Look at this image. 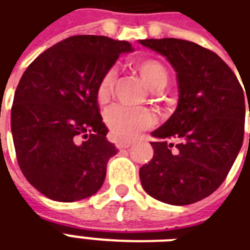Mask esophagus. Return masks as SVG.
Masks as SVG:
<instances>
[{
	"mask_svg": "<svg viewBox=\"0 0 250 250\" xmlns=\"http://www.w3.org/2000/svg\"><path fill=\"white\" fill-rule=\"evenodd\" d=\"M132 144H133L132 141H118L116 144V146L118 149H126V148H129Z\"/></svg>",
	"mask_w": 250,
	"mask_h": 250,
	"instance_id": "34e87169",
	"label": "esophagus"
}]
</instances>
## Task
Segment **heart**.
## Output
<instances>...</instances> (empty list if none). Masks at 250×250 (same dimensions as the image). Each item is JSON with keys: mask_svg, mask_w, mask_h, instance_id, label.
<instances>
[{"mask_svg": "<svg viewBox=\"0 0 250 250\" xmlns=\"http://www.w3.org/2000/svg\"><path fill=\"white\" fill-rule=\"evenodd\" d=\"M140 77L145 86L152 91H160L167 86V68L155 59L139 60L134 63ZM116 72L107 70L102 74L95 87V100L100 105H105L109 101L114 84ZM105 122L110 129L113 137L120 140H129L136 137L140 132L150 128L155 124V117L145 107H126L116 105L105 113Z\"/></svg>", "mask_w": 250, "mask_h": 250, "instance_id": "b5f03b06", "label": "heart"}]
</instances>
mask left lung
Returning <instances> with one entry per match:
<instances>
[{
    "label": "left lung",
    "mask_w": 250,
    "mask_h": 250,
    "mask_svg": "<svg viewBox=\"0 0 250 250\" xmlns=\"http://www.w3.org/2000/svg\"><path fill=\"white\" fill-rule=\"evenodd\" d=\"M139 43L168 60L179 90L173 114L150 133L156 141L150 143L152 160L140 168L141 186L168 205L195 203L222 185L241 149L249 91L218 55L198 44L180 39ZM172 138L179 141L175 151L167 143Z\"/></svg>",
    "instance_id": "left-lung-1"
}]
</instances>
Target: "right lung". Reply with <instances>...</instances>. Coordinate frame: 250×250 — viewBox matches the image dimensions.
Listing matches in <instances>:
<instances>
[{"mask_svg":"<svg viewBox=\"0 0 250 250\" xmlns=\"http://www.w3.org/2000/svg\"><path fill=\"white\" fill-rule=\"evenodd\" d=\"M128 42L71 36L44 51L16 88L10 126L26 180L49 199L75 202L94 195L106 178L114 144L106 140L95 87Z\"/></svg>","mask_w":250,"mask_h":250,"instance_id":"add662e5","label":"right lung"}]
</instances>
